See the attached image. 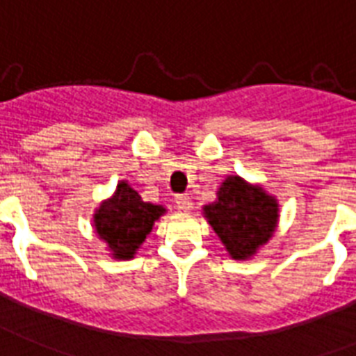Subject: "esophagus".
<instances>
[{
  "label": "esophagus",
  "mask_w": 356,
  "mask_h": 356,
  "mask_svg": "<svg viewBox=\"0 0 356 356\" xmlns=\"http://www.w3.org/2000/svg\"><path fill=\"white\" fill-rule=\"evenodd\" d=\"M175 205H177L181 211H191L192 200L188 198V196H183V194H181V196H177V198H175Z\"/></svg>",
  "instance_id": "obj_1"
}]
</instances>
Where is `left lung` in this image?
Wrapping results in <instances>:
<instances>
[{
  "label": "left lung",
  "instance_id": "1",
  "mask_svg": "<svg viewBox=\"0 0 356 356\" xmlns=\"http://www.w3.org/2000/svg\"><path fill=\"white\" fill-rule=\"evenodd\" d=\"M202 211L234 260H251L277 230V198L239 175H228Z\"/></svg>",
  "mask_w": 356,
  "mask_h": 356
}]
</instances>
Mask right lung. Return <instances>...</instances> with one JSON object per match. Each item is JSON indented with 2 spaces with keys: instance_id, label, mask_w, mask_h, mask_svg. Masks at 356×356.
Returning a JSON list of instances; mask_svg holds the SVG:
<instances>
[{
  "instance_id": "right-lung-1",
  "label": "right lung",
  "mask_w": 356,
  "mask_h": 356,
  "mask_svg": "<svg viewBox=\"0 0 356 356\" xmlns=\"http://www.w3.org/2000/svg\"><path fill=\"white\" fill-rule=\"evenodd\" d=\"M164 213V205L143 202L128 181H118L111 196L97 205L92 220L96 236L104 241L111 259L130 260Z\"/></svg>"
}]
</instances>
